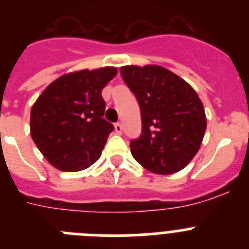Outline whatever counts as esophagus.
Wrapping results in <instances>:
<instances>
[{"mask_svg": "<svg viewBox=\"0 0 249 249\" xmlns=\"http://www.w3.org/2000/svg\"><path fill=\"white\" fill-rule=\"evenodd\" d=\"M122 124H121V123H116V124H114V132H116V133H117V135H121V133H122Z\"/></svg>", "mask_w": 249, "mask_h": 249, "instance_id": "esophagus-1", "label": "esophagus"}]
</instances>
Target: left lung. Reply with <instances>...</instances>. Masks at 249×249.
I'll return each instance as SVG.
<instances>
[{"label": "left lung", "instance_id": "1", "mask_svg": "<svg viewBox=\"0 0 249 249\" xmlns=\"http://www.w3.org/2000/svg\"><path fill=\"white\" fill-rule=\"evenodd\" d=\"M121 74L141 108L142 133L129 143L133 158L157 175L183 169L197 155L207 128L197 92L162 66H123Z\"/></svg>", "mask_w": 249, "mask_h": 249}]
</instances>
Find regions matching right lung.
Segmentation results:
<instances>
[{
    "mask_svg": "<svg viewBox=\"0 0 249 249\" xmlns=\"http://www.w3.org/2000/svg\"><path fill=\"white\" fill-rule=\"evenodd\" d=\"M116 67L65 73L43 89L31 109V137L51 166L63 172L89 168L102 155L113 126L102 118V89Z\"/></svg>",
    "mask_w": 249,
    "mask_h": 249,
    "instance_id": "add662e5",
    "label": "right lung"
}]
</instances>
